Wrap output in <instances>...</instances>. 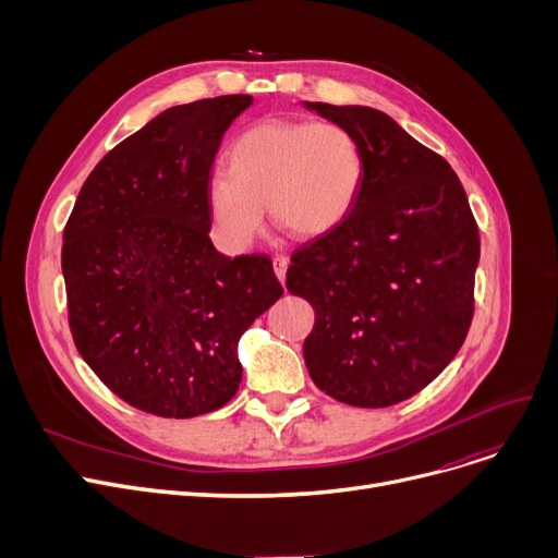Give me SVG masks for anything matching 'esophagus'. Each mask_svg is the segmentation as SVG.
Returning <instances> with one entry per match:
<instances>
[{
    "instance_id": "obj_1",
    "label": "esophagus",
    "mask_w": 558,
    "mask_h": 558,
    "mask_svg": "<svg viewBox=\"0 0 558 558\" xmlns=\"http://www.w3.org/2000/svg\"><path fill=\"white\" fill-rule=\"evenodd\" d=\"M287 267H289V259L282 253H276V257H274V271H276L280 282H284V278H287Z\"/></svg>"
}]
</instances>
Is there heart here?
Returning <instances> with one entry per match:
<instances>
[{
    "mask_svg": "<svg viewBox=\"0 0 558 558\" xmlns=\"http://www.w3.org/2000/svg\"><path fill=\"white\" fill-rule=\"evenodd\" d=\"M364 185L357 137L335 122L267 120L230 144L226 171L205 183L221 246L242 253L264 226V205L296 238H318L353 213Z\"/></svg>",
    "mask_w": 558,
    "mask_h": 558,
    "instance_id": "b5f03b06",
    "label": "heart"
}]
</instances>
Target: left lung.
Here are the masks:
<instances>
[{"label":"left lung","mask_w":558,"mask_h":558,"mask_svg":"<svg viewBox=\"0 0 558 558\" xmlns=\"http://www.w3.org/2000/svg\"><path fill=\"white\" fill-rule=\"evenodd\" d=\"M305 106L357 137L364 185L341 226L291 253L287 289L314 307L303 357L335 400L391 407L425 389L471 328L477 221L448 160L389 114Z\"/></svg>","instance_id":"left-lung-1"}]
</instances>
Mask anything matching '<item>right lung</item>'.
Returning a JSON list of instances; mask_svg holds the SVG:
<instances>
[{
    "label": "right lung",
    "mask_w": 558,
    "mask_h": 558,
    "mask_svg": "<svg viewBox=\"0 0 558 558\" xmlns=\"http://www.w3.org/2000/svg\"><path fill=\"white\" fill-rule=\"evenodd\" d=\"M251 95L173 106L108 151L63 230L78 355L124 402L194 418L240 389L238 341L280 296L269 255L210 242L205 183Z\"/></svg>",
    "instance_id": "right-lung-1"
}]
</instances>
